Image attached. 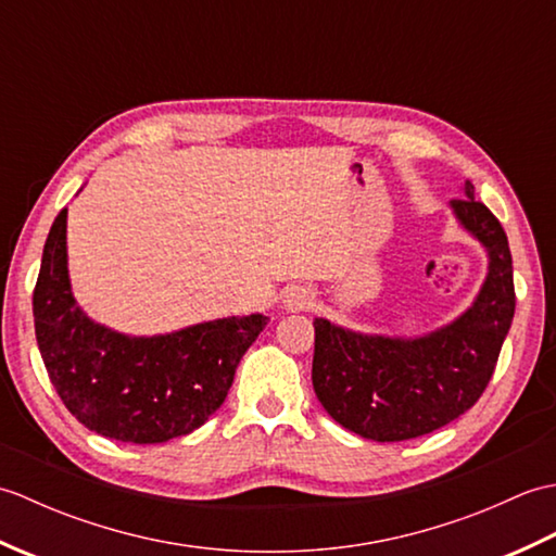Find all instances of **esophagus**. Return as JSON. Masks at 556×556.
Masks as SVG:
<instances>
[{
	"mask_svg": "<svg viewBox=\"0 0 556 556\" xmlns=\"http://www.w3.org/2000/svg\"><path fill=\"white\" fill-rule=\"evenodd\" d=\"M285 311H308L313 305V293L305 287H289L285 291Z\"/></svg>",
	"mask_w": 556,
	"mask_h": 556,
	"instance_id": "esophagus-1",
	"label": "esophagus"
}]
</instances>
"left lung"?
I'll return each mask as SVG.
<instances>
[{
	"instance_id": "obj_1",
	"label": "left lung",
	"mask_w": 556,
	"mask_h": 556,
	"mask_svg": "<svg viewBox=\"0 0 556 556\" xmlns=\"http://www.w3.org/2000/svg\"><path fill=\"white\" fill-rule=\"evenodd\" d=\"M452 207L460 229L485 248L488 275L452 323L418 337L365 334L315 317L313 389L341 428L401 442L444 428L485 392L514 320L509 241L470 181Z\"/></svg>"
}]
</instances>
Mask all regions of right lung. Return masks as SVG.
Listing matches in <instances>:
<instances>
[{
  "instance_id": "add662e5",
  "label": "right lung",
  "mask_w": 556,
  "mask_h": 556,
  "mask_svg": "<svg viewBox=\"0 0 556 556\" xmlns=\"http://www.w3.org/2000/svg\"><path fill=\"white\" fill-rule=\"evenodd\" d=\"M66 215L47 236L33 293L35 339L56 394L78 422L116 442L162 444L198 430L269 317H217L152 337L96 323L71 289Z\"/></svg>"
}]
</instances>
